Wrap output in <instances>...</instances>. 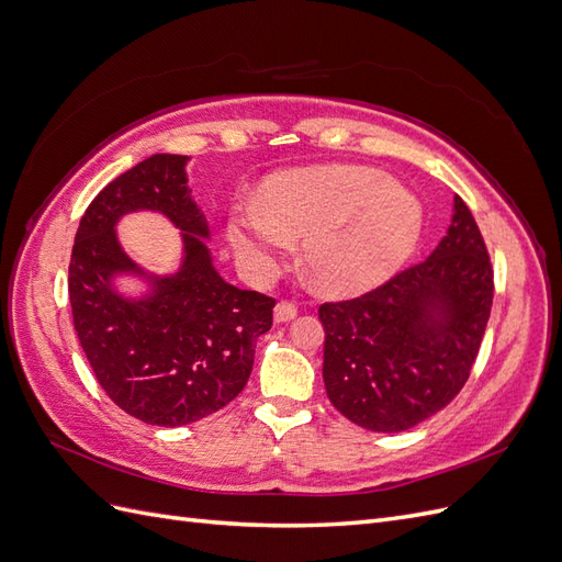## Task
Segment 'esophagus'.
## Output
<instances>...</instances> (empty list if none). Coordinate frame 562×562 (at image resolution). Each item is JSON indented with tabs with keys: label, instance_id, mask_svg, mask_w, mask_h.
<instances>
[{
	"label": "esophagus",
	"instance_id": "esophagus-1",
	"mask_svg": "<svg viewBox=\"0 0 562 562\" xmlns=\"http://www.w3.org/2000/svg\"><path fill=\"white\" fill-rule=\"evenodd\" d=\"M295 316H297V307L293 302H279L274 307V321L277 323H288V321H293Z\"/></svg>",
	"mask_w": 562,
	"mask_h": 562
}]
</instances>
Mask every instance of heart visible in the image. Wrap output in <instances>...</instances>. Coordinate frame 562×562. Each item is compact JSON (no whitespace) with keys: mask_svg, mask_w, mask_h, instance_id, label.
I'll return each mask as SVG.
<instances>
[{"mask_svg":"<svg viewBox=\"0 0 562 562\" xmlns=\"http://www.w3.org/2000/svg\"><path fill=\"white\" fill-rule=\"evenodd\" d=\"M419 199L394 178L361 166H316L269 182L265 199H241L227 241L250 274H271L295 239L302 262L328 295L372 291L413 258L422 239Z\"/></svg>","mask_w":562,"mask_h":562,"instance_id":"obj_1","label":"heart"}]
</instances>
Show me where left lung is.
<instances>
[{
  "label": "left lung",
  "instance_id": "8db88e82",
  "mask_svg": "<svg viewBox=\"0 0 562 562\" xmlns=\"http://www.w3.org/2000/svg\"><path fill=\"white\" fill-rule=\"evenodd\" d=\"M492 291L481 229L454 196L450 227L427 260L361 297L318 307L330 403L380 434L413 429L443 411L471 375Z\"/></svg>",
  "mask_w": 562,
  "mask_h": 562
}]
</instances>
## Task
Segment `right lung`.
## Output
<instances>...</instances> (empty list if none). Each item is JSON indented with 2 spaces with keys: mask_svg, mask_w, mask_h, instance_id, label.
<instances>
[{
  "mask_svg": "<svg viewBox=\"0 0 562 562\" xmlns=\"http://www.w3.org/2000/svg\"><path fill=\"white\" fill-rule=\"evenodd\" d=\"M187 161L151 155L114 178L81 217L67 279L75 330L95 380L124 413L157 427L199 422L241 394L277 304L217 274ZM135 210L161 212L181 229L183 260L173 276L145 272L117 244L115 223ZM116 276L140 278L148 291L119 294Z\"/></svg>",
  "mask_w": 562,
  "mask_h": 562,
  "instance_id": "obj_1",
  "label": "right lung"
}]
</instances>
